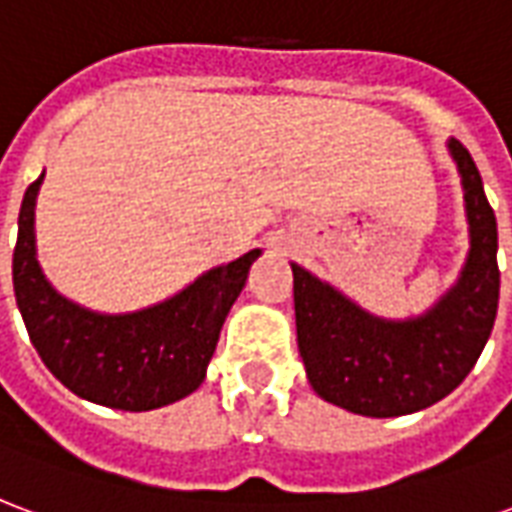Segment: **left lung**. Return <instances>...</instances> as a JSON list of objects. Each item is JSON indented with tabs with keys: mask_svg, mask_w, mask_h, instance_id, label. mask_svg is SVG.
<instances>
[{
	"mask_svg": "<svg viewBox=\"0 0 512 512\" xmlns=\"http://www.w3.org/2000/svg\"><path fill=\"white\" fill-rule=\"evenodd\" d=\"M447 150L461 175L469 252L433 307L400 321L381 318L290 263L299 354L326 403L362 417L414 414L450 395L483 354L499 304L496 216L469 150L452 136Z\"/></svg>",
	"mask_w": 512,
	"mask_h": 512,
	"instance_id": "left-lung-1",
	"label": "left lung"
}]
</instances>
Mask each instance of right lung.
<instances>
[{"mask_svg":"<svg viewBox=\"0 0 512 512\" xmlns=\"http://www.w3.org/2000/svg\"><path fill=\"white\" fill-rule=\"evenodd\" d=\"M46 169L24 194L13 252V290L29 340L51 376L90 403L153 411L205 381L224 318L260 249L205 271L175 296L134 312H98L51 285L38 263L35 205Z\"/></svg>","mask_w":512,"mask_h":512,"instance_id":"add662e5","label":"right lung"}]
</instances>
